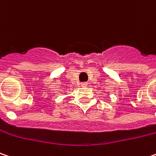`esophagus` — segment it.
Segmentation results:
<instances>
[{
    "label": "esophagus",
    "instance_id": "34e87169",
    "mask_svg": "<svg viewBox=\"0 0 156 156\" xmlns=\"http://www.w3.org/2000/svg\"><path fill=\"white\" fill-rule=\"evenodd\" d=\"M80 84H81V86L85 87V86H87V85H88V83H86V82H83V83H81Z\"/></svg>",
    "mask_w": 156,
    "mask_h": 156
}]
</instances>
